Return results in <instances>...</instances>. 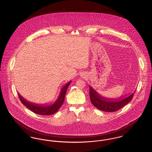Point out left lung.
Here are the masks:
<instances>
[{"label": "left lung", "mask_w": 152, "mask_h": 152, "mask_svg": "<svg viewBox=\"0 0 152 152\" xmlns=\"http://www.w3.org/2000/svg\"><path fill=\"white\" fill-rule=\"evenodd\" d=\"M134 91L127 96H121L120 98L109 99L101 96L94 89L89 86V96L91 101L98 109L107 112H116L123 108L130 102L134 94Z\"/></svg>", "instance_id": "left-lung-1"}]
</instances>
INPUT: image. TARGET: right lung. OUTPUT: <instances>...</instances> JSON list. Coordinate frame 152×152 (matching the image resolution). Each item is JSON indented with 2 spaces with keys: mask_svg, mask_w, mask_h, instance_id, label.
<instances>
[{
  "mask_svg": "<svg viewBox=\"0 0 152 152\" xmlns=\"http://www.w3.org/2000/svg\"><path fill=\"white\" fill-rule=\"evenodd\" d=\"M71 81H69L68 83L65 84V86L62 87L58 99L52 104H38L31 102L24 99L23 96L18 93L19 98L24 105H25L27 108L29 109V110L36 114L44 116L52 115L58 112V110L63 104L67 88L71 84Z\"/></svg>",
  "mask_w": 152,
  "mask_h": 152,
  "instance_id": "obj_1",
  "label": "right lung"
}]
</instances>
